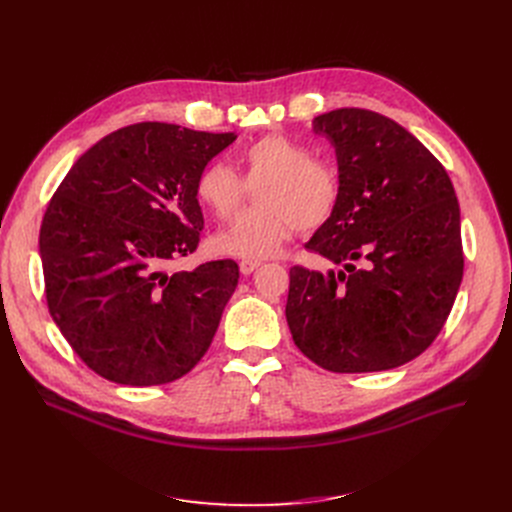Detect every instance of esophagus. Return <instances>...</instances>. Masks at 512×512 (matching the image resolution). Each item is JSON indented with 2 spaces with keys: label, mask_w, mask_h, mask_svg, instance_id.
Listing matches in <instances>:
<instances>
[{
  "label": "esophagus",
  "mask_w": 512,
  "mask_h": 512,
  "mask_svg": "<svg viewBox=\"0 0 512 512\" xmlns=\"http://www.w3.org/2000/svg\"><path fill=\"white\" fill-rule=\"evenodd\" d=\"M259 265H261V261H257V259H242L240 261V274L249 276V274H253L257 270Z\"/></svg>",
  "instance_id": "34e87169"
}]
</instances>
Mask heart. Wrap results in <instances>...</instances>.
<instances>
[{
  "label": "heart",
  "instance_id": "1",
  "mask_svg": "<svg viewBox=\"0 0 512 512\" xmlns=\"http://www.w3.org/2000/svg\"><path fill=\"white\" fill-rule=\"evenodd\" d=\"M240 178L224 164H209L195 182L203 209L222 222L255 188L257 207L245 211L215 238V249L240 259H267L280 253L294 230L317 232L332 218L342 199L338 170L313 159V151L284 134H265L236 157Z\"/></svg>",
  "mask_w": 512,
  "mask_h": 512
}]
</instances>
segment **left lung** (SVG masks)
Returning a JSON list of instances; mask_svg holds the SVG:
<instances>
[{"mask_svg":"<svg viewBox=\"0 0 512 512\" xmlns=\"http://www.w3.org/2000/svg\"><path fill=\"white\" fill-rule=\"evenodd\" d=\"M336 149L342 199L307 249L342 265L290 267L286 319L299 351L334 373L419 357L463 280L461 209L440 161L394 120L342 107L313 120Z\"/></svg>","mask_w":512,"mask_h":512,"instance_id":"obj_1","label":"left lung"}]
</instances>
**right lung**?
Returning <instances> with one entry per match:
<instances>
[{"label": "right lung", "mask_w": 512, "mask_h": 512, "mask_svg": "<svg viewBox=\"0 0 512 512\" xmlns=\"http://www.w3.org/2000/svg\"><path fill=\"white\" fill-rule=\"evenodd\" d=\"M234 132L141 122L76 159L39 232L45 297L56 326L101 378L170 384L207 353L238 284L232 259L193 272L166 265L199 247L195 182Z\"/></svg>", "instance_id": "1"}]
</instances>
